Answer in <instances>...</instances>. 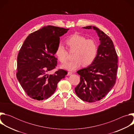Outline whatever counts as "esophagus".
<instances>
[{"label":"esophagus","instance_id":"esophagus-1","mask_svg":"<svg viewBox=\"0 0 134 134\" xmlns=\"http://www.w3.org/2000/svg\"><path fill=\"white\" fill-rule=\"evenodd\" d=\"M71 74H72V72H68L67 75V76H69V75H71Z\"/></svg>","mask_w":134,"mask_h":134}]
</instances>
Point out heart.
<instances>
[{
  "label": "heart",
  "mask_w": 134,
  "mask_h": 134,
  "mask_svg": "<svg viewBox=\"0 0 134 134\" xmlns=\"http://www.w3.org/2000/svg\"><path fill=\"white\" fill-rule=\"evenodd\" d=\"M70 51H75L74 60L61 65L62 69L74 70L83 64L88 66L93 63L98 54V45L93 39H87L84 36L78 34L71 35L65 41ZM55 54L59 60L65 63L68 59V52L62 44H58L55 50Z\"/></svg>",
  "instance_id": "b5f03b06"
}]
</instances>
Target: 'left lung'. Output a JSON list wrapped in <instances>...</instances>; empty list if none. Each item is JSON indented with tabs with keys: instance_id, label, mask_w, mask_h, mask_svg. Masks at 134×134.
<instances>
[{
	"instance_id": "1",
	"label": "left lung",
	"mask_w": 134,
	"mask_h": 134,
	"mask_svg": "<svg viewBox=\"0 0 134 134\" xmlns=\"http://www.w3.org/2000/svg\"><path fill=\"white\" fill-rule=\"evenodd\" d=\"M82 28L95 30L99 37L100 45L93 63L77 71L80 82L75 91L82 100L95 102L103 99L116 83L118 56L112 40L103 31L92 26Z\"/></svg>"
}]
</instances>
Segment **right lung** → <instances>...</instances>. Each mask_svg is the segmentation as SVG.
<instances>
[{
  "instance_id": "obj_1",
  "label": "right lung",
  "mask_w": 134,
  "mask_h": 134,
  "mask_svg": "<svg viewBox=\"0 0 134 134\" xmlns=\"http://www.w3.org/2000/svg\"><path fill=\"white\" fill-rule=\"evenodd\" d=\"M68 30L48 25L31 33L25 40L17 56L16 77L30 98L36 100L47 99L67 75L63 69L52 75L48 72L57 65L55 50L60 37Z\"/></svg>"
}]
</instances>
